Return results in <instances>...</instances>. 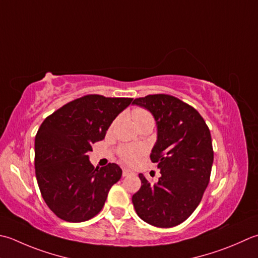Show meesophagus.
<instances>
[{"instance_id": "obj_1", "label": "esophagus", "mask_w": 258, "mask_h": 258, "mask_svg": "<svg viewBox=\"0 0 258 258\" xmlns=\"http://www.w3.org/2000/svg\"><path fill=\"white\" fill-rule=\"evenodd\" d=\"M132 174H134V172H133L132 170L126 169V168L123 169V176H128V175H132Z\"/></svg>"}]
</instances>
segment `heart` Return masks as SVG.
Wrapping results in <instances>:
<instances>
[{"mask_svg":"<svg viewBox=\"0 0 258 258\" xmlns=\"http://www.w3.org/2000/svg\"><path fill=\"white\" fill-rule=\"evenodd\" d=\"M132 117L135 125L142 126L145 124L153 125V117L148 110L143 108H135L132 110ZM143 154V150L141 148H133V146H124L120 150V156L127 163H134L139 161L141 155Z\"/></svg>","mask_w":258,"mask_h":258,"instance_id":"obj_1","label":"heart"}]
</instances>
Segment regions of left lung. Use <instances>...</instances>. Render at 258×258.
Listing matches in <instances>:
<instances>
[{
	"label": "left lung",
	"mask_w": 258,
	"mask_h": 258,
	"mask_svg": "<svg viewBox=\"0 0 258 258\" xmlns=\"http://www.w3.org/2000/svg\"><path fill=\"white\" fill-rule=\"evenodd\" d=\"M152 114L156 142L150 158L161 176L150 183L140 173L141 189L132 203L141 219L160 228L174 227L200 204L209 183L214 151L204 118L190 105L170 95H149L134 99Z\"/></svg>",
	"instance_id": "8db88e82"
}]
</instances>
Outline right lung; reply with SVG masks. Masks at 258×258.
I'll return each mask as SVG.
<instances>
[{"mask_svg": "<svg viewBox=\"0 0 258 258\" xmlns=\"http://www.w3.org/2000/svg\"><path fill=\"white\" fill-rule=\"evenodd\" d=\"M132 100L87 95L55 110L40 126L35 176L45 204L60 219L82 223L102 210L122 169L116 163L95 169L88 152Z\"/></svg>", "mask_w": 258, "mask_h": 258, "instance_id": "right-lung-1", "label": "right lung"}]
</instances>
